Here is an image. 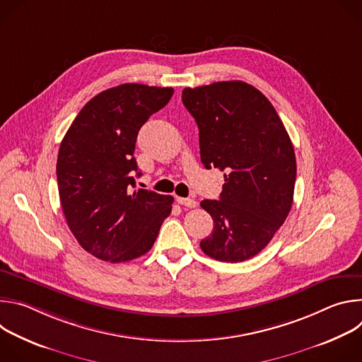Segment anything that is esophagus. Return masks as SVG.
Here are the masks:
<instances>
[{"mask_svg":"<svg viewBox=\"0 0 362 362\" xmlns=\"http://www.w3.org/2000/svg\"><path fill=\"white\" fill-rule=\"evenodd\" d=\"M176 202L182 206H186V208H196L197 206V202L194 199H190V197H176Z\"/></svg>","mask_w":362,"mask_h":362,"instance_id":"1","label":"esophagus"}]
</instances>
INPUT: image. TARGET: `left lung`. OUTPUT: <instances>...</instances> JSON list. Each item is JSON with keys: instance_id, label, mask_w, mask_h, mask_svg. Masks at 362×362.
Returning a JSON list of instances; mask_svg holds the SVG:
<instances>
[{"instance_id": "obj_1", "label": "left lung", "mask_w": 362, "mask_h": 362, "mask_svg": "<svg viewBox=\"0 0 362 362\" xmlns=\"http://www.w3.org/2000/svg\"><path fill=\"white\" fill-rule=\"evenodd\" d=\"M182 101L199 127L202 163L225 172L221 200L200 202L214 219L200 247L221 262L250 259L292 208L296 160L288 132L271 101L243 81L187 87Z\"/></svg>"}]
</instances>
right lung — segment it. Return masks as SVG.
<instances>
[{
    "instance_id": "obj_1",
    "label": "right lung",
    "mask_w": 362,
    "mask_h": 362,
    "mask_svg": "<svg viewBox=\"0 0 362 362\" xmlns=\"http://www.w3.org/2000/svg\"><path fill=\"white\" fill-rule=\"evenodd\" d=\"M172 87L122 84L94 95L59 150L57 182L70 230L84 250L112 264L148 252L172 212V196L134 189L140 127L163 109Z\"/></svg>"
}]
</instances>
